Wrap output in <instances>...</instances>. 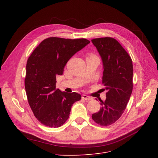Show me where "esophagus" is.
Segmentation results:
<instances>
[{
    "label": "esophagus",
    "mask_w": 158,
    "mask_h": 158,
    "mask_svg": "<svg viewBox=\"0 0 158 158\" xmlns=\"http://www.w3.org/2000/svg\"><path fill=\"white\" fill-rule=\"evenodd\" d=\"M82 98L83 99L86 100V101H89V100L92 99V98H90L89 96H88V95H82Z\"/></svg>",
    "instance_id": "esophagus-1"
}]
</instances>
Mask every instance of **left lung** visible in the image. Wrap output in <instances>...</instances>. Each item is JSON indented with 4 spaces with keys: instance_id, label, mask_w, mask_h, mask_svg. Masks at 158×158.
Here are the masks:
<instances>
[{
    "instance_id": "1",
    "label": "left lung",
    "mask_w": 158,
    "mask_h": 158,
    "mask_svg": "<svg viewBox=\"0 0 158 158\" xmlns=\"http://www.w3.org/2000/svg\"><path fill=\"white\" fill-rule=\"evenodd\" d=\"M92 42L101 56L102 84L107 91L106 101L100 100L102 107L92 114V119L100 125L109 126L121 117L131 98L132 62L125 49L113 38H96Z\"/></svg>"
}]
</instances>
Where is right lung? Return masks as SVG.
Instances as JSON below:
<instances>
[{"mask_svg": "<svg viewBox=\"0 0 158 158\" xmlns=\"http://www.w3.org/2000/svg\"><path fill=\"white\" fill-rule=\"evenodd\" d=\"M90 43L86 39L49 37L33 51L26 64L25 88L35 117L43 125L59 127L69 117L74 103L81 95L56 89V76L63 75L69 60Z\"/></svg>", "mask_w": 158, "mask_h": 158, "instance_id": "obj_1", "label": "right lung"}]
</instances>
